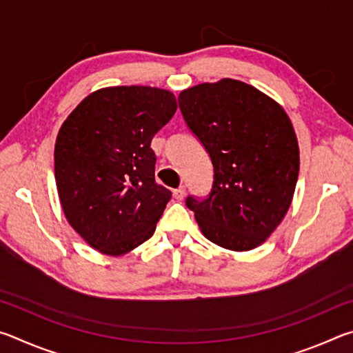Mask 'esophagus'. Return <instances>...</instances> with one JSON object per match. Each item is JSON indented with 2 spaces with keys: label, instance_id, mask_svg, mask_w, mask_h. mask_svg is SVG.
I'll return each mask as SVG.
<instances>
[{
  "label": "esophagus",
  "instance_id": "1",
  "mask_svg": "<svg viewBox=\"0 0 353 353\" xmlns=\"http://www.w3.org/2000/svg\"><path fill=\"white\" fill-rule=\"evenodd\" d=\"M172 194H174L176 199H183L185 198V187H183V185H181V187L176 188V190H172Z\"/></svg>",
  "mask_w": 353,
  "mask_h": 353
}]
</instances>
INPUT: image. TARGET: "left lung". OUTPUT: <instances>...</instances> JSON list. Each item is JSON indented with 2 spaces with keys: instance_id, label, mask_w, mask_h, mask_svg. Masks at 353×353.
<instances>
[{
  "instance_id": "obj_1",
  "label": "left lung",
  "mask_w": 353,
  "mask_h": 353,
  "mask_svg": "<svg viewBox=\"0 0 353 353\" xmlns=\"http://www.w3.org/2000/svg\"><path fill=\"white\" fill-rule=\"evenodd\" d=\"M191 132L213 163L207 199L187 198L207 240L236 252L266 241L291 205L299 145L283 107L235 79L199 83L179 94Z\"/></svg>"
}]
</instances>
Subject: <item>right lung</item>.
Returning <instances> with one entry per match:
<instances>
[{
  "instance_id": "obj_1",
  "label": "right lung",
  "mask_w": 353,
  "mask_h": 353,
  "mask_svg": "<svg viewBox=\"0 0 353 353\" xmlns=\"http://www.w3.org/2000/svg\"><path fill=\"white\" fill-rule=\"evenodd\" d=\"M176 109L163 88L107 87L59 130L54 176L65 218L101 254H128L152 236L171 191L155 182L151 140Z\"/></svg>"
}]
</instances>
